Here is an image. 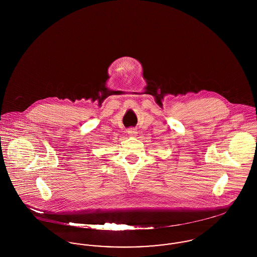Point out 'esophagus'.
Wrapping results in <instances>:
<instances>
[{"label": "esophagus", "instance_id": "34e87169", "mask_svg": "<svg viewBox=\"0 0 257 257\" xmlns=\"http://www.w3.org/2000/svg\"><path fill=\"white\" fill-rule=\"evenodd\" d=\"M128 134L130 135L131 137H137V134H138V132H137V130L134 129V128H130L128 131Z\"/></svg>", "mask_w": 257, "mask_h": 257}]
</instances>
